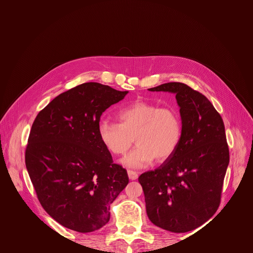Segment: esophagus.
Returning <instances> with one entry per match:
<instances>
[{
    "label": "esophagus",
    "mask_w": 253,
    "mask_h": 253,
    "mask_svg": "<svg viewBox=\"0 0 253 253\" xmlns=\"http://www.w3.org/2000/svg\"><path fill=\"white\" fill-rule=\"evenodd\" d=\"M127 172H128V176H129V178H130L131 180H135V179H137V178H138V174L136 173L135 171L128 170Z\"/></svg>",
    "instance_id": "1"
}]
</instances>
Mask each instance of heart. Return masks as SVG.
<instances>
[{
    "label": "heart",
    "mask_w": 253,
    "mask_h": 253,
    "mask_svg": "<svg viewBox=\"0 0 253 253\" xmlns=\"http://www.w3.org/2000/svg\"><path fill=\"white\" fill-rule=\"evenodd\" d=\"M119 123L102 120L97 127L104 148L114 155H125L135 141L137 147L122 163L141 168L154 160L164 162L178 149L182 138L180 114L172 108L145 100H135L117 115Z\"/></svg>",
    "instance_id": "heart-1"
}]
</instances>
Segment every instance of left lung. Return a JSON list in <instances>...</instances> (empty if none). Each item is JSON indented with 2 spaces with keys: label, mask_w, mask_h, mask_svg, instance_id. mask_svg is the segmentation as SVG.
<instances>
[{
  "label": "left lung",
  "mask_w": 253,
  "mask_h": 253,
  "mask_svg": "<svg viewBox=\"0 0 253 253\" xmlns=\"http://www.w3.org/2000/svg\"><path fill=\"white\" fill-rule=\"evenodd\" d=\"M149 90L175 93L182 138L168 160L138 177L147 214L166 231H193L212 217L220 204L230 161L222 118L206 96L183 83Z\"/></svg>",
  "instance_id": "left-lung-1"
}]
</instances>
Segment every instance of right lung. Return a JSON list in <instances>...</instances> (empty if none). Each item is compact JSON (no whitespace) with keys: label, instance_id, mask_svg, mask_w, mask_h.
<instances>
[{"label":"right lung","instance_id":"add662e5","mask_svg":"<svg viewBox=\"0 0 253 253\" xmlns=\"http://www.w3.org/2000/svg\"><path fill=\"white\" fill-rule=\"evenodd\" d=\"M127 93L84 83L56 96L35 119L25 166L42 207L65 228L79 233L102 228L110 205L129 182L97 132L102 113Z\"/></svg>","mask_w":253,"mask_h":253}]
</instances>
